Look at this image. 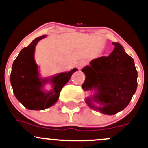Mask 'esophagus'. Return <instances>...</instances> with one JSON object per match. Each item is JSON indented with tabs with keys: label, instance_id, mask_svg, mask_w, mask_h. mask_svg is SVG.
Returning a JSON list of instances; mask_svg holds the SVG:
<instances>
[{
	"label": "esophagus",
	"instance_id": "esophagus-1",
	"mask_svg": "<svg viewBox=\"0 0 148 148\" xmlns=\"http://www.w3.org/2000/svg\"><path fill=\"white\" fill-rule=\"evenodd\" d=\"M85 65H86V62L84 61V60H82V61L79 62L78 64H77V66H78L79 69H81L83 66H84Z\"/></svg>",
	"mask_w": 148,
	"mask_h": 148
}]
</instances>
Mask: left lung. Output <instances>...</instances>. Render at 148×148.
<instances>
[{
	"instance_id": "obj_1",
	"label": "left lung",
	"mask_w": 148,
	"mask_h": 148,
	"mask_svg": "<svg viewBox=\"0 0 148 148\" xmlns=\"http://www.w3.org/2000/svg\"><path fill=\"white\" fill-rule=\"evenodd\" d=\"M113 45L115 48L111 54L93 60L89 66L82 69L86 76L82 88L96 90L92 99L86 100L87 105L106 115L123 110L138 86V72L133 59L119 43ZM93 102L99 104V106L95 107Z\"/></svg>"
}]
</instances>
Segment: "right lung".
Segmentation results:
<instances>
[{
  "instance_id": "add662e5",
  "label": "right lung",
  "mask_w": 148,
  "mask_h": 148,
  "mask_svg": "<svg viewBox=\"0 0 148 148\" xmlns=\"http://www.w3.org/2000/svg\"><path fill=\"white\" fill-rule=\"evenodd\" d=\"M46 35L35 38L28 46L21 51L14 61L10 74V83L12 91L18 101L29 110H44L57 102L63 86L69 82L71 75L77 69L68 72H62L52 79L39 78L37 65L34 54L37 43ZM50 81L53 89L46 93L41 90L44 84Z\"/></svg>"
}]
</instances>
